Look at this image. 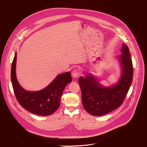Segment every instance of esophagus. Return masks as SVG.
I'll return each mask as SVG.
<instances>
[{
    "label": "esophagus",
    "mask_w": 147,
    "mask_h": 147,
    "mask_svg": "<svg viewBox=\"0 0 147 147\" xmlns=\"http://www.w3.org/2000/svg\"><path fill=\"white\" fill-rule=\"evenodd\" d=\"M79 72L80 71H79V70L78 69H74L72 71L71 74H72L73 77L76 78V77H77L78 76V75L79 74Z\"/></svg>",
    "instance_id": "esophagus-1"
}]
</instances>
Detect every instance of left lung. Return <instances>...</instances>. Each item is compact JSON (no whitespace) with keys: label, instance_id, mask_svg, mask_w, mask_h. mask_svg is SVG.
I'll return each instance as SVG.
<instances>
[{"label":"left lung","instance_id":"8db88e82","mask_svg":"<svg viewBox=\"0 0 147 147\" xmlns=\"http://www.w3.org/2000/svg\"><path fill=\"white\" fill-rule=\"evenodd\" d=\"M122 54L119 56L122 75L115 86L103 87L93 77H79L78 83L82 92V101L88 113L100 116L113 111L120 107L130 88L133 80V67L129 47L123 44Z\"/></svg>","mask_w":147,"mask_h":147}]
</instances>
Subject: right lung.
Wrapping results in <instances>:
<instances>
[{
    "mask_svg": "<svg viewBox=\"0 0 147 147\" xmlns=\"http://www.w3.org/2000/svg\"><path fill=\"white\" fill-rule=\"evenodd\" d=\"M17 53L11 67V80L14 93L20 105L32 113L48 116L55 113L60 106V101L66 86L71 82L70 72L59 74L45 88L36 92L23 90L16 75Z\"/></svg>",
    "mask_w": 147,
    "mask_h": 147,
    "instance_id": "right-lung-1",
    "label": "right lung"
}]
</instances>
